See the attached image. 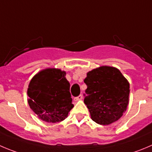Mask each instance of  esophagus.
Returning <instances> with one entry per match:
<instances>
[{
	"label": "esophagus",
	"instance_id": "esophagus-1",
	"mask_svg": "<svg viewBox=\"0 0 152 152\" xmlns=\"http://www.w3.org/2000/svg\"><path fill=\"white\" fill-rule=\"evenodd\" d=\"M82 99H83V96H82L81 95H78V96H77V97H75V98H74V100H75V102H77V101L81 100Z\"/></svg>",
	"mask_w": 152,
	"mask_h": 152
}]
</instances>
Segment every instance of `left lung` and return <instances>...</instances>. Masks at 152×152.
Returning <instances> with one entry per match:
<instances>
[{"label": "left lung", "mask_w": 152, "mask_h": 152, "mask_svg": "<svg viewBox=\"0 0 152 152\" xmlns=\"http://www.w3.org/2000/svg\"><path fill=\"white\" fill-rule=\"evenodd\" d=\"M84 83V104L94 122L106 125L121 118L129 102L130 85L120 71L101 66L88 72Z\"/></svg>", "instance_id": "8db88e82"}]
</instances>
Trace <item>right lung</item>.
<instances>
[{"label": "right lung", "mask_w": 152, "mask_h": 152, "mask_svg": "<svg viewBox=\"0 0 152 152\" xmlns=\"http://www.w3.org/2000/svg\"><path fill=\"white\" fill-rule=\"evenodd\" d=\"M60 69L41 71L30 80L27 89L28 104L42 120L56 123L64 120L73 108L70 83Z\"/></svg>", "instance_id": "obj_1"}]
</instances>
